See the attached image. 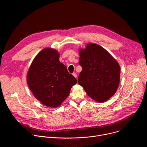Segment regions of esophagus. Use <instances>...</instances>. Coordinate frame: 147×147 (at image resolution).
I'll list each match as a JSON object with an SVG mask.
<instances>
[{
  "label": "esophagus",
  "mask_w": 147,
  "mask_h": 147,
  "mask_svg": "<svg viewBox=\"0 0 147 147\" xmlns=\"http://www.w3.org/2000/svg\"><path fill=\"white\" fill-rule=\"evenodd\" d=\"M73 76L75 78H77V73H73Z\"/></svg>",
  "instance_id": "obj_1"
}]
</instances>
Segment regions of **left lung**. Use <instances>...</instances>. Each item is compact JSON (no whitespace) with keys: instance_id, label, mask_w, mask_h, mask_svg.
I'll list each match as a JSON object with an SVG mask.
<instances>
[{"instance_id":"left-lung-1","label":"left lung","mask_w":147,"mask_h":147,"mask_svg":"<svg viewBox=\"0 0 147 147\" xmlns=\"http://www.w3.org/2000/svg\"><path fill=\"white\" fill-rule=\"evenodd\" d=\"M82 67L78 83L88 95L98 102L108 100L116 92L120 82V67L117 61L102 47L89 44L79 51Z\"/></svg>"}]
</instances>
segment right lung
Listing matches in <instances>:
<instances>
[{
    "label": "right lung",
    "mask_w": 147,
    "mask_h": 147,
    "mask_svg": "<svg viewBox=\"0 0 147 147\" xmlns=\"http://www.w3.org/2000/svg\"><path fill=\"white\" fill-rule=\"evenodd\" d=\"M59 53L51 48L41 51L35 57L27 76L34 96L44 105L60 106L70 94L77 80L59 61Z\"/></svg>",
    "instance_id": "add662e5"
}]
</instances>
